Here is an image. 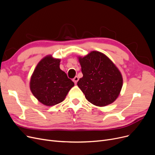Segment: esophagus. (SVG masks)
Listing matches in <instances>:
<instances>
[{
  "instance_id": "obj_1",
  "label": "esophagus",
  "mask_w": 155,
  "mask_h": 155,
  "mask_svg": "<svg viewBox=\"0 0 155 155\" xmlns=\"http://www.w3.org/2000/svg\"><path fill=\"white\" fill-rule=\"evenodd\" d=\"M73 81L74 82V83H75V84H76L77 83V82L78 81V77L76 76L75 78H74L73 79Z\"/></svg>"
}]
</instances>
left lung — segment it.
Here are the masks:
<instances>
[{
    "mask_svg": "<svg viewBox=\"0 0 155 155\" xmlns=\"http://www.w3.org/2000/svg\"><path fill=\"white\" fill-rule=\"evenodd\" d=\"M78 58L83 77L77 85L87 101L101 107L113 103L123 85L122 75L115 64L103 53L96 51Z\"/></svg>",
    "mask_w": 155,
    "mask_h": 155,
    "instance_id": "8db88e82",
    "label": "left lung"
}]
</instances>
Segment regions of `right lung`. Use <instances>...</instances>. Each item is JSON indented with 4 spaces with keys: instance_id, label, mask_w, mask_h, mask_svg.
<instances>
[{
    "instance_id": "obj_1",
    "label": "right lung",
    "mask_w": 155,
    "mask_h": 155,
    "mask_svg": "<svg viewBox=\"0 0 155 155\" xmlns=\"http://www.w3.org/2000/svg\"><path fill=\"white\" fill-rule=\"evenodd\" d=\"M60 59L48 55L40 60L31 77L30 88L40 103L51 106L61 103L74 86L59 68Z\"/></svg>"
}]
</instances>
